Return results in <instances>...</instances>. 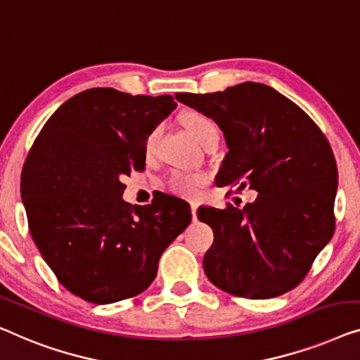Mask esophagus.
<instances>
[{"label":"esophagus","instance_id":"obj_1","mask_svg":"<svg viewBox=\"0 0 360 360\" xmlns=\"http://www.w3.org/2000/svg\"><path fill=\"white\" fill-rule=\"evenodd\" d=\"M197 209H199V204H195V202H192L191 204V212H192V219H197Z\"/></svg>","mask_w":360,"mask_h":360}]
</instances>
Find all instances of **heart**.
Masks as SVG:
<instances>
[{"instance_id": "1", "label": "heart", "mask_w": 360, "mask_h": 360, "mask_svg": "<svg viewBox=\"0 0 360 360\" xmlns=\"http://www.w3.org/2000/svg\"><path fill=\"white\" fill-rule=\"evenodd\" d=\"M184 122V127L187 129V131L194 136L195 141H199L202 145L204 141L209 139L210 135L219 134V129H217V124L214 122V119L209 117V115L204 112H187L182 119ZM158 136V129L150 130L146 134L145 140H143V151L145 155H150L151 150L155 146V140ZM202 182V178L199 176H184V174H174L173 179H171V191L176 192V194L186 195V197H192L195 195L197 187Z\"/></svg>"}]
</instances>
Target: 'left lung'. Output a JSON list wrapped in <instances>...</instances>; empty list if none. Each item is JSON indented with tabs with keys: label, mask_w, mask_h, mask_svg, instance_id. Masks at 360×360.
<instances>
[{
	"label": "left lung",
	"mask_w": 360,
	"mask_h": 360,
	"mask_svg": "<svg viewBox=\"0 0 360 360\" xmlns=\"http://www.w3.org/2000/svg\"><path fill=\"white\" fill-rule=\"evenodd\" d=\"M174 96L224 131L229 153L215 184L257 192L245 207L197 210L214 230L204 256L209 281L245 298L292 290L334 233L338 168L326 136L295 103L262 83Z\"/></svg>",
	"instance_id": "8db88e82"
}]
</instances>
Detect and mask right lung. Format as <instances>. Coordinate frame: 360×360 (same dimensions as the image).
<instances>
[{"mask_svg": "<svg viewBox=\"0 0 360 360\" xmlns=\"http://www.w3.org/2000/svg\"><path fill=\"white\" fill-rule=\"evenodd\" d=\"M173 96L91 88L55 110L30 148L21 197L35 246L63 287L105 305L150 287L160 257L191 224V207L161 194L122 199L145 168L143 140L176 109Z\"/></svg>", "mask_w": 360, "mask_h": 360, "instance_id": "1", "label": "right lung"}]
</instances>
